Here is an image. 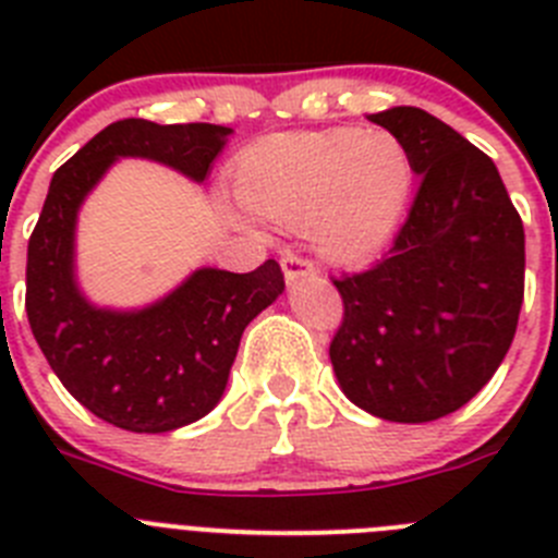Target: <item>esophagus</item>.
I'll list each match as a JSON object with an SVG mask.
<instances>
[{
  "label": "esophagus",
  "instance_id": "34e87169",
  "mask_svg": "<svg viewBox=\"0 0 558 558\" xmlns=\"http://www.w3.org/2000/svg\"><path fill=\"white\" fill-rule=\"evenodd\" d=\"M282 270L288 282H295V279H302V276H315V263L307 259V256L295 254V251H288V254L282 256Z\"/></svg>",
  "mask_w": 558,
  "mask_h": 558
}]
</instances>
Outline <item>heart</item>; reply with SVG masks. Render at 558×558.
Returning a JSON list of instances; mask_svg holds the SVG:
<instances>
[{
	"label": "heart",
	"instance_id": "obj_1",
	"mask_svg": "<svg viewBox=\"0 0 558 558\" xmlns=\"http://www.w3.org/2000/svg\"><path fill=\"white\" fill-rule=\"evenodd\" d=\"M413 159L388 131L274 133L234 167L236 195L270 223L304 229L335 263L377 254L411 201Z\"/></svg>",
	"mask_w": 558,
	"mask_h": 558
}]
</instances>
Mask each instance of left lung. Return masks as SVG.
Here are the masks:
<instances>
[{
    "instance_id": "left-lung-1",
    "label": "left lung",
    "mask_w": 558,
    "mask_h": 558,
    "mask_svg": "<svg viewBox=\"0 0 558 558\" xmlns=\"http://www.w3.org/2000/svg\"><path fill=\"white\" fill-rule=\"evenodd\" d=\"M422 175L379 263L332 276L343 318L329 343L354 405L388 422L458 411L497 372L525 293V231L495 161L413 106L372 113Z\"/></svg>"
}]
</instances>
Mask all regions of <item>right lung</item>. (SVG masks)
<instances>
[{
    "mask_svg": "<svg viewBox=\"0 0 558 558\" xmlns=\"http://www.w3.org/2000/svg\"><path fill=\"white\" fill-rule=\"evenodd\" d=\"M229 133L209 122L120 120L52 175L27 243L24 310L63 388L108 425L167 433L206 416L223 397L243 329L284 290L276 259L251 274L195 270L140 313L92 307L75 284L77 209L117 156H145L204 181Z\"/></svg>",
    "mask_w": 558,
    "mask_h": 558,
    "instance_id": "right-lung-1",
    "label": "right lung"
}]
</instances>
